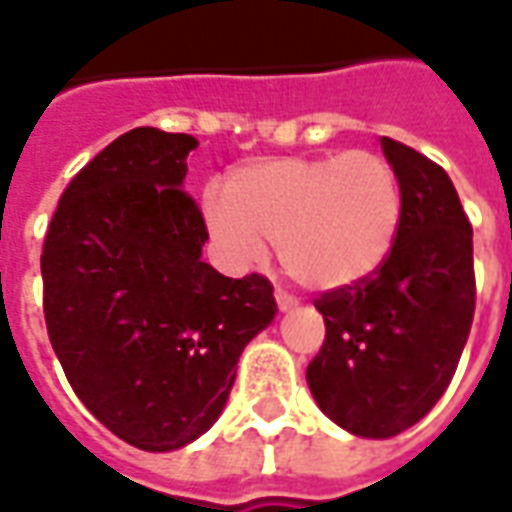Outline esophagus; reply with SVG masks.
<instances>
[{"label": "esophagus", "instance_id": "1", "mask_svg": "<svg viewBox=\"0 0 512 512\" xmlns=\"http://www.w3.org/2000/svg\"><path fill=\"white\" fill-rule=\"evenodd\" d=\"M274 299H277L279 310H290V307H296V304H299V301H296V296H290L288 290H282V288L274 290Z\"/></svg>", "mask_w": 512, "mask_h": 512}]
</instances>
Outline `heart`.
Instances as JSON below:
<instances>
[{
  "mask_svg": "<svg viewBox=\"0 0 512 512\" xmlns=\"http://www.w3.org/2000/svg\"><path fill=\"white\" fill-rule=\"evenodd\" d=\"M205 227L235 263H255L266 241L304 288H351L384 266L403 224V186L381 153L252 161L202 197Z\"/></svg>",
  "mask_w": 512,
  "mask_h": 512,
  "instance_id": "obj_1",
  "label": "heart"
}]
</instances>
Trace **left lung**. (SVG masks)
<instances>
[{"label": "left lung", "instance_id": "1", "mask_svg": "<svg viewBox=\"0 0 512 512\" xmlns=\"http://www.w3.org/2000/svg\"><path fill=\"white\" fill-rule=\"evenodd\" d=\"M403 186V224L392 255L315 307L326 340L307 367L323 414L365 439H389L436 406L450 386L474 318L472 224L450 175L384 136Z\"/></svg>", "mask_w": 512, "mask_h": 512}]
</instances>
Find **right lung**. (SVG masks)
I'll list each match as a JSON object with an SVG mask.
<instances>
[{"instance_id": "add662e5", "label": "right lung", "mask_w": 512, "mask_h": 512, "mask_svg": "<svg viewBox=\"0 0 512 512\" xmlns=\"http://www.w3.org/2000/svg\"><path fill=\"white\" fill-rule=\"evenodd\" d=\"M189 134L134 128L76 172L51 216L43 315L65 378L128 444L169 452L211 428L274 288L202 260L208 227L183 186Z\"/></svg>"}]
</instances>
